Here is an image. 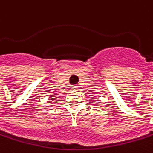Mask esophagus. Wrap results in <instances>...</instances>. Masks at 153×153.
<instances>
[{
  "instance_id": "34e87169",
  "label": "esophagus",
  "mask_w": 153,
  "mask_h": 153,
  "mask_svg": "<svg viewBox=\"0 0 153 153\" xmlns=\"http://www.w3.org/2000/svg\"><path fill=\"white\" fill-rule=\"evenodd\" d=\"M77 88H78V87L76 86V85H72V86H71V89H73V90H76Z\"/></svg>"
}]
</instances>
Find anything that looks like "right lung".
Returning <instances> with one entry per match:
<instances>
[{"label": "right lung", "instance_id": "1", "mask_svg": "<svg viewBox=\"0 0 153 153\" xmlns=\"http://www.w3.org/2000/svg\"><path fill=\"white\" fill-rule=\"evenodd\" d=\"M55 96V95H54ZM52 98H53V95H50V100H52Z\"/></svg>", "mask_w": 153, "mask_h": 153}]
</instances>
